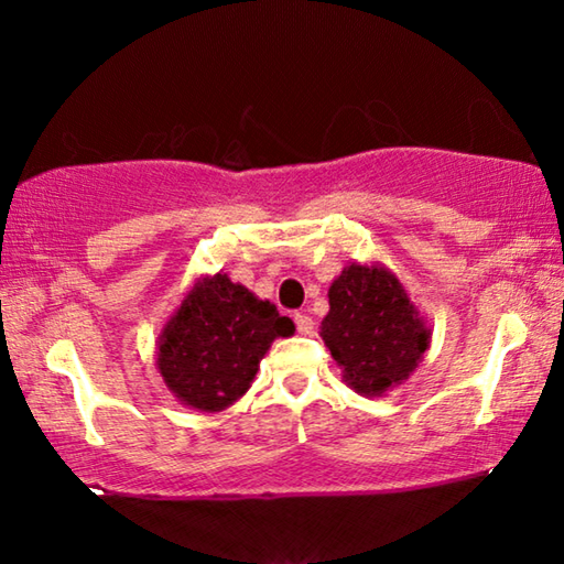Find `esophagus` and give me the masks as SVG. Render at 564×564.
Instances as JSON below:
<instances>
[{"label":"esophagus","mask_w":564,"mask_h":564,"mask_svg":"<svg viewBox=\"0 0 564 564\" xmlns=\"http://www.w3.org/2000/svg\"><path fill=\"white\" fill-rule=\"evenodd\" d=\"M293 321H295V328H299L301 336H311L313 326H316V323H313V318L305 316V313H295Z\"/></svg>","instance_id":"obj_1"}]
</instances>
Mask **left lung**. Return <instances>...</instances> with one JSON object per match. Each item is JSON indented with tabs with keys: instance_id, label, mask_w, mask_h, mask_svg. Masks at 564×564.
<instances>
[{
	"instance_id": "1",
	"label": "left lung",
	"mask_w": 564,
	"mask_h": 564,
	"mask_svg": "<svg viewBox=\"0 0 564 564\" xmlns=\"http://www.w3.org/2000/svg\"><path fill=\"white\" fill-rule=\"evenodd\" d=\"M321 338L343 380L366 398H383L413 376L431 328L398 275L383 263H350L328 289Z\"/></svg>"
}]
</instances>
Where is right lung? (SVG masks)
Instances as JSON below:
<instances>
[{"instance_id":"obj_1","label":"right lung","mask_w":564,"mask_h":564,"mask_svg":"<svg viewBox=\"0 0 564 564\" xmlns=\"http://www.w3.org/2000/svg\"><path fill=\"white\" fill-rule=\"evenodd\" d=\"M295 326L224 271L194 283L156 340V368L181 405L221 413L246 395L271 343Z\"/></svg>"}]
</instances>
